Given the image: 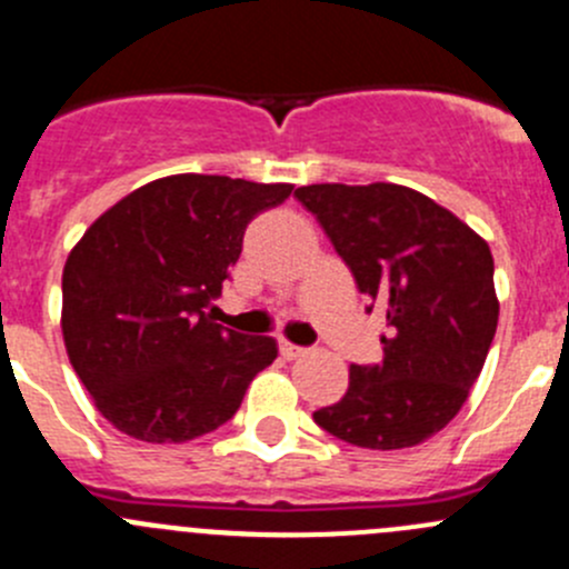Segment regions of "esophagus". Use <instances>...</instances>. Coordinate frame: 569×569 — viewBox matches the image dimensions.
<instances>
[{"label":"esophagus","mask_w":569,"mask_h":569,"mask_svg":"<svg viewBox=\"0 0 569 569\" xmlns=\"http://www.w3.org/2000/svg\"><path fill=\"white\" fill-rule=\"evenodd\" d=\"M278 349H280V355H283L286 360H297V358H302V355H306V347H297V343H289V341H280Z\"/></svg>","instance_id":"1"}]
</instances>
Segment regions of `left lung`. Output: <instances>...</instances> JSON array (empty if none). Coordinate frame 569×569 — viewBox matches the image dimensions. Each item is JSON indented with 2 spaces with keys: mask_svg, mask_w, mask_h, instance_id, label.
<instances>
[{
  "mask_svg": "<svg viewBox=\"0 0 569 569\" xmlns=\"http://www.w3.org/2000/svg\"><path fill=\"white\" fill-rule=\"evenodd\" d=\"M317 217L371 308L386 311L380 363L349 369L336 405L313 412L332 438L393 451L423 443L460 412L498 327L492 256L449 209L399 183H311Z\"/></svg>",
  "mask_w": 569,
  "mask_h": 569,
  "instance_id": "left-lung-1",
  "label": "left lung"
}]
</instances>
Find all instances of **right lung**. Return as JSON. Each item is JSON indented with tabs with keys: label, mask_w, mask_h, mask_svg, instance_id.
I'll return each mask as SVG.
<instances>
[{
	"label": "right lung",
	"mask_w": 569,
	"mask_h": 569,
	"mask_svg": "<svg viewBox=\"0 0 569 569\" xmlns=\"http://www.w3.org/2000/svg\"><path fill=\"white\" fill-rule=\"evenodd\" d=\"M291 183L168 176L104 211L62 269V338L82 386L114 429L146 443L214 432L252 377L278 358L274 338L214 325L250 220Z\"/></svg>",
	"instance_id": "obj_1"
}]
</instances>
